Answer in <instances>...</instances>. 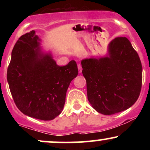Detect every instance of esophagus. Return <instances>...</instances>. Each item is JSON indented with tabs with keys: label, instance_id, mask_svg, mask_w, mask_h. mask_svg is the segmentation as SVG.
I'll return each mask as SVG.
<instances>
[{
	"label": "esophagus",
	"instance_id": "34e87169",
	"mask_svg": "<svg viewBox=\"0 0 150 150\" xmlns=\"http://www.w3.org/2000/svg\"><path fill=\"white\" fill-rule=\"evenodd\" d=\"M77 68H78V72L79 73H82V66H81L80 64H78L77 65Z\"/></svg>",
	"mask_w": 150,
	"mask_h": 150
}]
</instances>
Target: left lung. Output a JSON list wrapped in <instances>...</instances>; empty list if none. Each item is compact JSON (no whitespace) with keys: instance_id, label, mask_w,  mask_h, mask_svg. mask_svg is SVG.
<instances>
[{"instance_id":"obj_1","label":"left lung","mask_w":150,"mask_h":150,"mask_svg":"<svg viewBox=\"0 0 150 150\" xmlns=\"http://www.w3.org/2000/svg\"><path fill=\"white\" fill-rule=\"evenodd\" d=\"M87 98L97 112L112 115L128 109L140 95L142 68L126 37H116L104 56L82 60Z\"/></svg>"}]
</instances>
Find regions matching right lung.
I'll list each match as a JSON object with an SVG mask.
<instances>
[{
	"label": "right lung",
	"instance_id": "obj_1",
	"mask_svg": "<svg viewBox=\"0 0 150 150\" xmlns=\"http://www.w3.org/2000/svg\"><path fill=\"white\" fill-rule=\"evenodd\" d=\"M41 42L34 30L20 37L12 51L7 80L22 113L51 120L63 111L67 90L78 69L73 60L65 66L58 65Z\"/></svg>",
	"mask_w": 150,
	"mask_h": 150
}]
</instances>
